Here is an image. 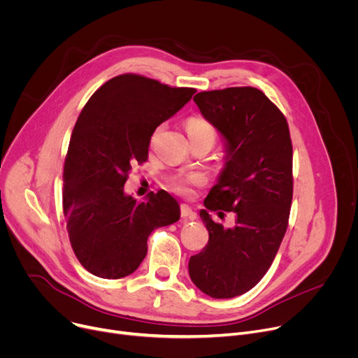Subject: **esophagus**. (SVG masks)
I'll return each mask as SVG.
<instances>
[{
    "label": "esophagus",
    "instance_id": "1",
    "mask_svg": "<svg viewBox=\"0 0 358 358\" xmlns=\"http://www.w3.org/2000/svg\"><path fill=\"white\" fill-rule=\"evenodd\" d=\"M180 213H181L182 219H194L196 217V213L192 210L190 206H187V204L180 206Z\"/></svg>",
    "mask_w": 358,
    "mask_h": 358
}]
</instances>
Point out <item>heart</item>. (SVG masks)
Returning a JSON list of instances; mask_svg holds the SVG:
<instances>
[{"label":"heart","instance_id":"1","mask_svg":"<svg viewBox=\"0 0 358 358\" xmlns=\"http://www.w3.org/2000/svg\"><path fill=\"white\" fill-rule=\"evenodd\" d=\"M185 127L187 131H189L190 139L199 138V136H212L216 139V127L201 117H190L187 119L185 122ZM164 130V124H159L152 134V141L157 139V136ZM206 182V176L200 171H190V173H184L181 176H177L173 181H171V190L176 192L177 194H182V196H189L192 194L193 189L197 185H203Z\"/></svg>","mask_w":358,"mask_h":358}]
</instances>
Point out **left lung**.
Instances as JSON below:
<instances>
[{"instance_id":"8db88e82","label":"left lung","mask_w":358,"mask_h":358,"mask_svg":"<svg viewBox=\"0 0 358 358\" xmlns=\"http://www.w3.org/2000/svg\"><path fill=\"white\" fill-rule=\"evenodd\" d=\"M227 139V165L204 200L200 217L209 242L189 261L193 283L215 299L251 290L271 267L289 224L293 199V146L280 108L254 87L201 91L194 99ZM234 211V229L208 210Z\"/></svg>"}]
</instances>
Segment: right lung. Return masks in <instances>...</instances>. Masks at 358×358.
Returning <instances> with one entry per match:
<instances>
[{
  "mask_svg": "<svg viewBox=\"0 0 358 358\" xmlns=\"http://www.w3.org/2000/svg\"><path fill=\"white\" fill-rule=\"evenodd\" d=\"M194 92L122 73L84 106L64 162L62 204L71 247L91 274L110 280L131 274L148 252L150 232L180 219V206L166 192L139 203L123 185L131 165L148 159L154 130Z\"/></svg>",
  "mask_w": 358,
  "mask_h": 358,
  "instance_id": "1",
  "label": "right lung"
}]
</instances>
